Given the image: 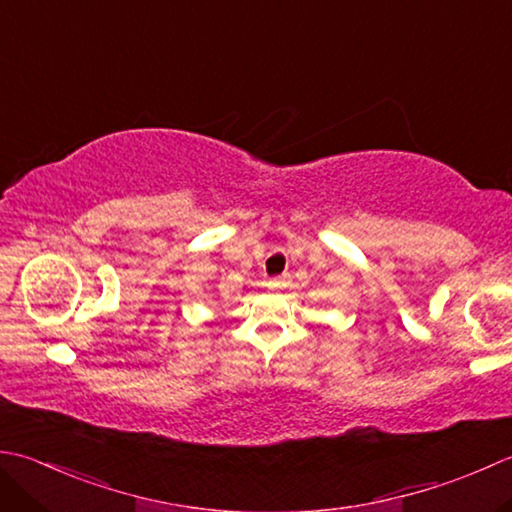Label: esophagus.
I'll return each instance as SVG.
<instances>
[{"label": "esophagus", "instance_id": "1", "mask_svg": "<svg viewBox=\"0 0 512 512\" xmlns=\"http://www.w3.org/2000/svg\"><path fill=\"white\" fill-rule=\"evenodd\" d=\"M268 286H270V288H277V286H282V279H270Z\"/></svg>", "mask_w": 512, "mask_h": 512}]
</instances>
